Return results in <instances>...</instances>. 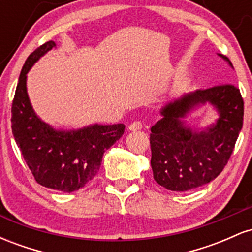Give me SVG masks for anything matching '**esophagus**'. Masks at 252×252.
Listing matches in <instances>:
<instances>
[{
	"label": "esophagus",
	"instance_id": "obj_1",
	"mask_svg": "<svg viewBox=\"0 0 252 252\" xmlns=\"http://www.w3.org/2000/svg\"><path fill=\"white\" fill-rule=\"evenodd\" d=\"M142 128H143L142 123L138 122V121H136V122H132L131 124H130L128 129L130 130V131H137V130H141Z\"/></svg>",
	"mask_w": 252,
	"mask_h": 252
}]
</instances>
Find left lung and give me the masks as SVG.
Returning a JSON list of instances; mask_svg holds the SVG:
<instances>
[{
	"instance_id": "obj_1",
	"label": "left lung",
	"mask_w": 252,
	"mask_h": 252,
	"mask_svg": "<svg viewBox=\"0 0 252 252\" xmlns=\"http://www.w3.org/2000/svg\"><path fill=\"white\" fill-rule=\"evenodd\" d=\"M233 70L230 60L217 53ZM206 103L217 117L205 127L192 126L187 117ZM152 126L153 174L158 185L174 192H186L209 184L220 174L232 154L243 126L244 102L236 86L195 90L173 98Z\"/></svg>"
}]
</instances>
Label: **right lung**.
<instances>
[{"label":"right lung","mask_w":252,"mask_h":252,"mask_svg":"<svg viewBox=\"0 0 252 252\" xmlns=\"http://www.w3.org/2000/svg\"><path fill=\"white\" fill-rule=\"evenodd\" d=\"M48 41L26 60L11 106V130L35 180L42 186L71 193L96 176L106 149L122 137L124 124L94 123L78 129L56 128L37 116L27 91V74L52 48Z\"/></svg>","instance_id":"obj_1"}]
</instances>
